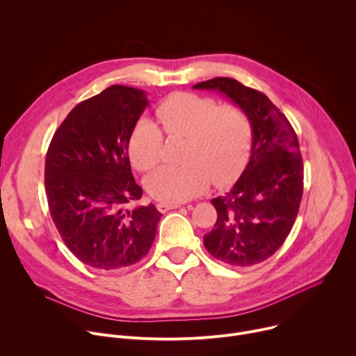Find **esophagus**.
<instances>
[{
	"label": "esophagus",
	"mask_w": 356,
	"mask_h": 356,
	"mask_svg": "<svg viewBox=\"0 0 356 356\" xmlns=\"http://www.w3.org/2000/svg\"><path fill=\"white\" fill-rule=\"evenodd\" d=\"M156 207H157V210H159L160 213H166V211H169V210H173V209L180 207V204H177V203H165V202H160V203L156 204Z\"/></svg>",
	"instance_id": "obj_1"
}]
</instances>
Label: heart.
I'll list each match as a JSON object with an SVG mask.
<instances>
[{"label": "heart", "instance_id": "b5f03b06", "mask_svg": "<svg viewBox=\"0 0 356 356\" xmlns=\"http://www.w3.org/2000/svg\"><path fill=\"white\" fill-rule=\"evenodd\" d=\"M157 120L168 138H184L179 166H160L146 179L149 195L180 203L203 193L210 180L230 183L244 168L252 138L251 122L237 105H220L211 98L177 92L156 108ZM163 134L142 119L129 139V156L139 172L154 168L161 156Z\"/></svg>", "mask_w": 356, "mask_h": 356}]
</instances>
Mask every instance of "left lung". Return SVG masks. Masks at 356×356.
<instances>
[{"mask_svg": "<svg viewBox=\"0 0 356 356\" xmlns=\"http://www.w3.org/2000/svg\"><path fill=\"white\" fill-rule=\"evenodd\" d=\"M218 90L250 118L251 157L233 188L211 200L217 220L204 247L217 260L248 267L263 263L285 241L296 222L304 187L297 135L263 92L233 78H213L193 86Z\"/></svg>", "mask_w": 356, "mask_h": 356, "instance_id": "8db88e82", "label": "left lung"}]
</instances>
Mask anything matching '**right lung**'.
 <instances>
[{
    "mask_svg": "<svg viewBox=\"0 0 356 356\" xmlns=\"http://www.w3.org/2000/svg\"><path fill=\"white\" fill-rule=\"evenodd\" d=\"M149 105L146 93L112 85L78 104L55 132L45 159V191L63 243L83 264L112 271L149 252L161 214L142 197L129 139Z\"/></svg>",
    "mask_w": 356,
    "mask_h": 356,
    "instance_id": "1",
    "label": "right lung"
}]
</instances>
